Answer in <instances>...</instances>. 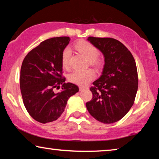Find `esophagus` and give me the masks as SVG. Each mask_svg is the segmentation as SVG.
<instances>
[{
  "mask_svg": "<svg viewBox=\"0 0 159 159\" xmlns=\"http://www.w3.org/2000/svg\"><path fill=\"white\" fill-rule=\"evenodd\" d=\"M80 91H82V90H84V89H86L87 88L86 87H80Z\"/></svg>",
  "mask_w": 159,
  "mask_h": 159,
  "instance_id": "esophagus-1",
  "label": "esophagus"
}]
</instances>
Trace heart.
I'll return each instance as SVG.
<instances>
[{
    "instance_id": "obj_1",
    "label": "heart",
    "mask_w": 159,
    "mask_h": 159,
    "mask_svg": "<svg viewBox=\"0 0 159 159\" xmlns=\"http://www.w3.org/2000/svg\"><path fill=\"white\" fill-rule=\"evenodd\" d=\"M75 48L80 53L88 58L91 65L98 66L101 64V59L98 57L99 54L98 49L91 43L86 40L80 41L75 45ZM71 56L70 48H64L61 54V64L64 69H69L70 66ZM95 77V73L92 69L75 70L69 75V80L78 85H85L94 80Z\"/></svg>"
}]
</instances>
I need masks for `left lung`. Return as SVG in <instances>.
Returning a JSON list of instances; mask_svg holds the SVG:
<instances>
[{
	"instance_id": "1",
	"label": "left lung",
	"mask_w": 159,
	"mask_h": 159,
	"mask_svg": "<svg viewBox=\"0 0 159 159\" xmlns=\"http://www.w3.org/2000/svg\"><path fill=\"white\" fill-rule=\"evenodd\" d=\"M88 40L103 53L105 65L102 75L93 82V98L87 109L96 120L104 124L118 121L134 104L138 88L134 58L120 41L111 38L89 37Z\"/></svg>"
}]
</instances>
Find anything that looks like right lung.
I'll return each mask as SVG.
<instances>
[{
    "instance_id": "add662e5",
    "label": "right lung",
    "mask_w": 159,
    "mask_h": 159,
    "mask_svg": "<svg viewBox=\"0 0 159 159\" xmlns=\"http://www.w3.org/2000/svg\"><path fill=\"white\" fill-rule=\"evenodd\" d=\"M69 37L48 39L30 51L24 58L20 71L23 103L34 120L45 124L56 121L64 111L68 99L79 91L63 77L61 54ZM62 85L56 93L55 88Z\"/></svg>"
}]
</instances>
